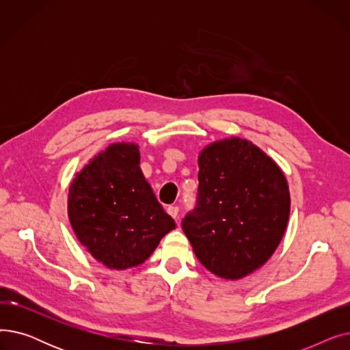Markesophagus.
Masks as SVG:
<instances>
[{
    "mask_svg": "<svg viewBox=\"0 0 350 350\" xmlns=\"http://www.w3.org/2000/svg\"><path fill=\"white\" fill-rule=\"evenodd\" d=\"M167 213H169L173 218H177V217H178V207H177V206H169V207H167Z\"/></svg>",
    "mask_w": 350,
    "mask_h": 350,
    "instance_id": "obj_1",
    "label": "esophagus"
}]
</instances>
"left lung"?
Returning <instances> with one entry per match:
<instances>
[{"label":"left lung","mask_w":350,"mask_h":350,"mask_svg":"<svg viewBox=\"0 0 350 350\" xmlns=\"http://www.w3.org/2000/svg\"><path fill=\"white\" fill-rule=\"evenodd\" d=\"M196 206L181 221L196 256L210 272L240 280L277 250L289 218L281 169L251 142H217L198 157Z\"/></svg>","instance_id":"8db88e82"}]
</instances>
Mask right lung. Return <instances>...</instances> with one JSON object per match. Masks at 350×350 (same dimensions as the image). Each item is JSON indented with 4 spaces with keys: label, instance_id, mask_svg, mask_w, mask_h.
Here are the masks:
<instances>
[{
    "label": "right lung",
    "instance_id": "right-lung-1",
    "mask_svg": "<svg viewBox=\"0 0 350 350\" xmlns=\"http://www.w3.org/2000/svg\"><path fill=\"white\" fill-rule=\"evenodd\" d=\"M139 163L136 144H112L85 165L69 187L68 214L78 240L113 269L144 262L176 228Z\"/></svg>",
    "mask_w": 350,
    "mask_h": 350
}]
</instances>
